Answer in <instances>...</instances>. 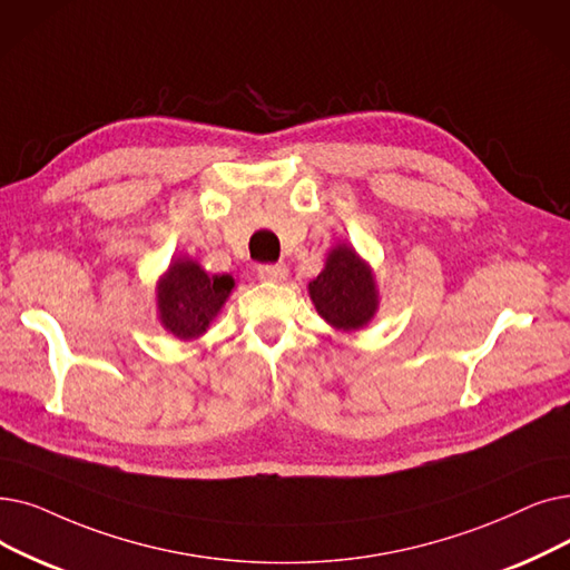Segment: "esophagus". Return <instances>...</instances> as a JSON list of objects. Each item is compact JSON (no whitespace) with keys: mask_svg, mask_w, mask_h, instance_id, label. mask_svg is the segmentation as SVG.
<instances>
[{"mask_svg":"<svg viewBox=\"0 0 570 570\" xmlns=\"http://www.w3.org/2000/svg\"><path fill=\"white\" fill-rule=\"evenodd\" d=\"M258 277L263 282H284L288 277V269L284 263L279 265H261L258 267Z\"/></svg>","mask_w":570,"mask_h":570,"instance_id":"34e87169","label":"esophagus"}]
</instances>
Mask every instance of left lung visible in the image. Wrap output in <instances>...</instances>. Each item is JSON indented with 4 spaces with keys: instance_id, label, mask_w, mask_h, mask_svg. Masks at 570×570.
Returning a JSON list of instances; mask_svg holds the SVG:
<instances>
[{
    "instance_id": "obj_1",
    "label": "left lung",
    "mask_w": 570,
    "mask_h": 570,
    "mask_svg": "<svg viewBox=\"0 0 570 570\" xmlns=\"http://www.w3.org/2000/svg\"><path fill=\"white\" fill-rule=\"evenodd\" d=\"M309 298L316 312L337 331L363 328L380 305L373 269L350 244L331 249L326 267L309 282Z\"/></svg>"
}]
</instances>
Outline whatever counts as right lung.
<instances>
[{
  "mask_svg": "<svg viewBox=\"0 0 570 570\" xmlns=\"http://www.w3.org/2000/svg\"><path fill=\"white\" fill-rule=\"evenodd\" d=\"M233 288L235 279L230 275L209 277L190 258L171 261L156 288L160 324L179 340L200 337Z\"/></svg>",
  "mask_w": 570,
  "mask_h": 570,
  "instance_id": "1",
  "label": "right lung"
}]
</instances>
